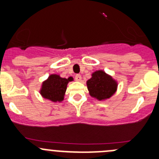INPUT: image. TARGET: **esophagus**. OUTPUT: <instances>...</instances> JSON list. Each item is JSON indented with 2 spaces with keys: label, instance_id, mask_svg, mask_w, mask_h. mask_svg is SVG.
I'll list each match as a JSON object with an SVG mask.
<instances>
[{
  "label": "esophagus",
  "instance_id": "34e87169",
  "mask_svg": "<svg viewBox=\"0 0 159 159\" xmlns=\"http://www.w3.org/2000/svg\"><path fill=\"white\" fill-rule=\"evenodd\" d=\"M75 78L77 81H80L81 80V76L80 75H75Z\"/></svg>",
  "mask_w": 159,
  "mask_h": 159
}]
</instances>
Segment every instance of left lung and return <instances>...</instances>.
<instances>
[{
	"label": "left lung",
	"mask_w": 159,
	"mask_h": 159,
	"mask_svg": "<svg viewBox=\"0 0 159 159\" xmlns=\"http://www.w3.org/2000/svg\"><path fill=\"white\" fill-rule=\"evenodd\" d=\"M88 89L92 97L98 100L108 98L117 89V84L103 70H98L92 74V78L87 81Z\"/></svg>",
	"instance_id": "1"
}]
</instances>
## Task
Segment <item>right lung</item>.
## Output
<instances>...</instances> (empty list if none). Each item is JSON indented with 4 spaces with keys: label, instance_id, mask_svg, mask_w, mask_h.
I'll return each mask as SVG.
<instances>
[{
    "label": "right lung",
    "instance_id": "obj_1",
    "mask_svg": "<svg viewBox=\"0 0 159 159\" xmlns=\"http://www.w3.org/2000/svg\"><path fill=\"white\" fill-rule=\"evenodd\" d=\"M72 80L71 77L66 79L57 75H51L48 79L43 83L41 90V95L52 102L62 101L66 91L67 84L68 81Z\"/></svg>",
    "mask_w": 159,
    "mask_h": 159
}]
</instances>
